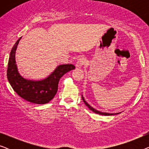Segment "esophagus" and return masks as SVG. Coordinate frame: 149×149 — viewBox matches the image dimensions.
Here are the masks:
<instances>
[{
  "label": "esophagus",
  "instance_id": "1",
  "mask_svg": "<svg viewBox=\"0 0 149 149\" xmlns=\"http://www.w3.org/2000/svg\"><path fill=\"white\" fill-rule=\"evenodd\" d=\"M85 63H86V60H85V59L84 58H79L78 61H77L76 63V67L77 68H81V67H83V66H84V65L85 64Z\"/></svg>",
  "mask_w": 149,
  "mask_h": 149
}]
</instances>
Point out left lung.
I'll return each instance as SVG.
<instances>
[{
    "instance_id": "8db88e82",
    "label": "left lung",
    "mask_w": 149,
    "mask_h": 149,
    "mask_svg": "<svg viewBox=\"0 0 149 149\" xmlns=\"http://www.w3.org/2000/svg\"><path fill=\"white\" fill-rule=\"evenodd\" d=\"M82 99H83V102H84L85 104V105L87 106V107L89 108V109L91 110V111H92L93 113H97V114H99V115H107V116H109V115H117V114H119V113H102V112H100V111H97V110H95V109H93V107H91L90 105L85 100V99L83 98V97L82 96Z\"/></svg>"
}]
</instances>
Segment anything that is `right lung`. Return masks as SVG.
<instances>
[{
    "label": "right lung",
    "instance_id": "1",
    "mask_svg": "<svg viewBox=\"0 0 149 149\" xmlns=\"http://www.w3.org/2000/svg\"><path fill=\"white\" fill-rule=\"evenodd\" d=\"M20 37L17 40L10 53L7 76L13 90L22 98L30 102L44 104L49 102L58 91V83L61 77L75 68L72 64L58 66L48 77L41 81L28 80L18 72L15 54Z\"/></svg>",
    "mask_w": 149,
    "mask_h": 149
}]
</instances>
